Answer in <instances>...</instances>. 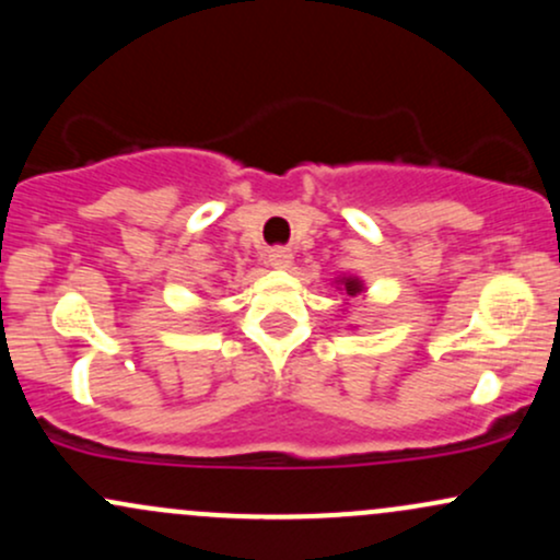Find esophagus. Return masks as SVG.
<instances>
[{
  "label": "esophagus",
  "mask_w": 560,
  "mask_h": 560,
  "mask_svg": "<svg viewBox=\"0 0 560 560\" xmlns=\"http://www.w3.org/2000/svg\"><path fill=\"white\" fill-rule=\"evenodd\" d=\"M268 262H271L273 268H279V271H287V268L292 266V253H289L287 247H273L271 253H268Z\"/></svg>",
  "instance_id": "obj_1"
}]
</instances>
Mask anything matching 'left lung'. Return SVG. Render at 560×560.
Instances as JSON below:
<instances>
[{
	"instance_id": "8db88e82",
	"label": "left lung",
	"mask_w": 560,
	"mask_h": 560,
	"mask_svg": "<svg viewBox=\"0 0 560 560\" xmlns=\"http://www.w3.org/2000/svg\"><path fill=\"white\" fill-rule=\"evenodd\" d=\"M334 287H337V292L339 294H345L347 300L350 298H361V294H365V284H363V279L361 276H337V279H334ZM347 305H350V302H347Z\"/></svg>"
}]
</instances>
